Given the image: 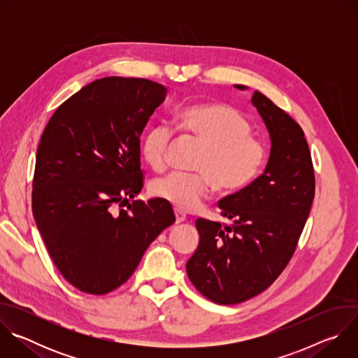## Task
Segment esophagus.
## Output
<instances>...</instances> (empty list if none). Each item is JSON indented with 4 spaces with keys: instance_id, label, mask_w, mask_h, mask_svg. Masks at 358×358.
<instances>
[{
    "instance_id": "34e87169",
    "label": "esophagus",
    "mask_w": 358,
    "mask_h": 358,
    "mask_svg": "<svg viewBox=\"0 0 358 358\" xmlns=\"http://www.w3.org/2000/svg\"><path fill=\"white\" fill-rule=\"evenodd\" d=\"M185 221V214L181 213V211H176V222L180 224V222H184Z\"/></svg>"
}]
</instances>
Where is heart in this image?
<instances>
[{
    "mask_svg": "<svg viewBox=\"0 0 358 358\" xmlns=\"http://www.w3.org/2000/svg\"><path fill=\"white\" fill-rule=\"evenodd\" d=\"M178 126L206 145L195 164L199 173H171L152 181L150 187L152 195L178 211L198 210L211 184L221 192H236L248 187L265 167L266 145L250 136L249 122L227 105L188 106L180 113ZM171 138L173 129L166 122L152 123L145 130L140 151L152 170L160 171L166 167Z\"/></svg>",
    "mask_w": 358,
    "mask_h": 358,
    "instance_id": "obj_1",
    "label": "heart"
}]
</instances>
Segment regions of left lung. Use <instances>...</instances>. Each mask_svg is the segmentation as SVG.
<instances>
[{
	"label": "left lung",
	"instance_id": "1",
	"mask_svg": "<svg viewBox=\"0 0 358 358\" xmlns=\"http://www.w3.org/2000/svg\"><path fill=\"white\" fill-rule=\"evenodd\" d=\"M250 101L269 133L268 164L248 187L220 201L228 225L195 221L199 243L185 265L196 290L218 304L245 301L276 280L315 198V171L301 127L261 92Z\"/></svg>",
	"mask_w": 358,
	"mask_h": 358
}]
</instances>
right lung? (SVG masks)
Returning a JSON list of instances; mask_svg holds the SVG:
<instances>
[{"label": "right lung", "mask_w": 358, "mask_h": 358, "mask_svg": "<svg viewBox=\"0 0 358 358\" xmlns=\"http://www.w3.org/2000/svg\"><path fill=\"white\" fill-rule=\"evenodd\" d=\"M166 97L148 79L101 78L64 101L42 133L34 218L62 276L85 293L123 285L176 221L159 198L130 202L143 188L140 136Z\"/></svg>", "instance_id": "obj_1"}]
</instances>
